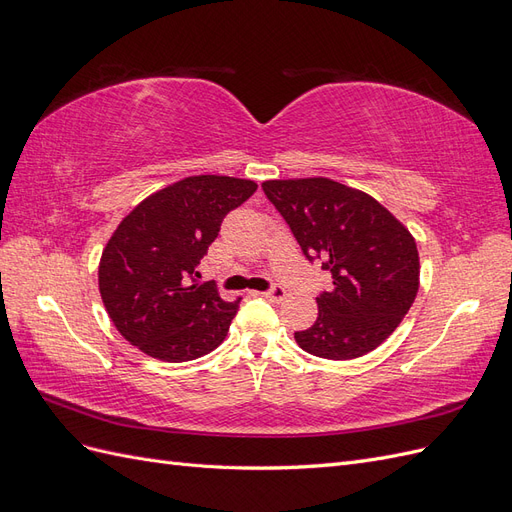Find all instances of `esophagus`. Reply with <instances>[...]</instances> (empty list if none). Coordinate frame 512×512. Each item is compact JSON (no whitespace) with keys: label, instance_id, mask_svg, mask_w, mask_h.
I'll return each instance as SVG.
<instances>
[{"label":"esophagus","instance_id":"esophagus-1","mask_svg":"<svg viewBox=\"0 0 512 512\" xmlns=\"http://www.w3.org/2000/svg\"><path fill=\"white\" fill-rule=\"evenodd\" d=\"M262 297L269 299V301H273V303H280V301H284V299H286V288H282V286H273L271 290L262 292Z\"/></svg>","mask_w":512,"mask_h":512}]
</instances>
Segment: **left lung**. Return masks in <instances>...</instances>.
<instances>
[{
  "label": "left lung",
  "instance_id": "8db88e82",
  "mask_svg": "<svg viewBox=\"0 0 512 512\" xmlns=\"http://www.w3.org/2000/svg\"><path fill=\"white\" fill-rule=\"evenodd\" d=\"M307 260H322L333 288L316 297L318 318L294 333L320 359L350 361L376 350L404 320L418 292L410 230L369 194L327 179L262 183Z\"/></svg>",
  "mask_w": 512,
  "mask_h": 512
}]
</instances>
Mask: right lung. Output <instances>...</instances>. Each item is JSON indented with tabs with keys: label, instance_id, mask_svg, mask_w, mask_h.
Returning <instances> with one entry per match:
<instances>
[{
	"label": "right lung",
	"instance_id": "right-lung-1",
	"mask_svg": "<svg viewBox=\"0 0 512 512\" xmlns=\"http://www.w3.org/2000/svg\"><path fill=\"white\" fill-rule=\"evenodd\" d=\"M258 185L224 175L185 177L147 196L108 239L100 267V297L117 331L132 346L168 363L194 361L218 348L239 309L198 265L226 213Z\"/></svg>",
	"mask_w": 512,
	"mask_h": 512
}]
</instances>
